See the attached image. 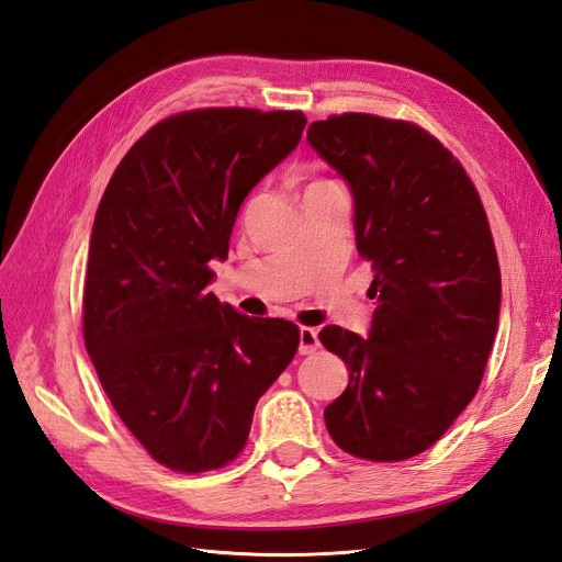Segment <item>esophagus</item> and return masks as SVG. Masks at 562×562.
<instances>
[{
    "label": "esophagus",
    "instance_id": "obj_1",
    "mask_svg": "<svg viewBox=\"0 0 562 562\" xmlns=\"http://www.w3.org/2000/svg\"><path fill=\"white\" fill-rule=\"evenodd\" d=\"M318 349V333L316 328H300V353L310 356Z\"/></svg>",
    "mask_w": 562,
    "mask_h": 562
}]
</instances>
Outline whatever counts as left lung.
<instances>
[{
    "instance_id": "1",
    "label": "left lung",
    "mask_w": 562,
    "mask_h": 562,
    "mask_svg": "<svg viewBox=\"0 0 562 562\" xmlns=\"http://www.w3.org/2000/svg\"><path fill=\"white\" fill-rule=\"evenodd\" d=\"M307 143L349 184L378 297L368 337L318 333L349 368L323 417L345 452L403 462L448 431L483 380L499 326L497 250L464 168L419 126L349 112L314 122Z\"/></svg>"
}]
</instances>
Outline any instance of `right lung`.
Returning a JSON list of instances; mask_svg holds the SVG:
<instances>
[{"label":"right lung","mask_w":562,"mask_h":562,"mask_svg":"<svg viewBox=\"0 0 562 562\" xmlns=\"http://www.w3.org/2000/svg\"><path fill=\"white\" fill-rule=\"evenodd\" d=\"M302 112L209 108L135 143L93 220L83 342L116 415L159 464L201 473L246 446L255 403L293 361L295 323L209 293L244 199L297 147Z\"/></svg>","instance_id":"obj_1"}]
</instances>
